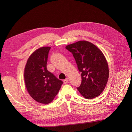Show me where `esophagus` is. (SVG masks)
<instances>
[{"label":"esophagus","mask_w":132,"mask_h":132,"mask_svg":"<svg viewBox=\"0 0 132 132\" xmlns=\"http://www.w3.org/2000/svg\"><path fill=\"white\" fill-rule=\"evenodd\" d=\"M68 82H69V80H68V78H66V79H64V80H63L64 84H67Z\"/></svg>","instance_id":"obj_1"}]
</instances>
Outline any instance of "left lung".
Wrapping results in <instances>:
<instances>
[{"label":"left lung","instance_id":"obj_1","mask_svg":"<svg viewBox=\"0 0 132 132\" xmlns=\"http://www.w3.org/2000/svg\"><path fill=\"white\" fill-rule=\"evenodd\" d=\"M66 49L72 53L81 72L82 83L78 90L87 99L99 96L104 89L109 77L108 63L102 52L87 41L68 45Z\"/></svg>","mask_w":132,"mask_h":132}]
</instances>
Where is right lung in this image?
I'll return each mask as SVG.
<instances>
[{
    "label": "right lung",
    "mask_w": 132,
    "mask_h": 132,
    "mask_svg": "<svg viewBox=\"0 0 132 132\" xmlns=\"http://www.w3.org/2000/svg\"><path fill=\"white\" fill-rule=\"evenodd\" d=\"M51 47L44 46L29 56L24 69V81L30 96L42 104L51 103L63 82L47 70L46 64Z\"/></svg>",
    "instance_id": "add662e5"
}]
</instances>
